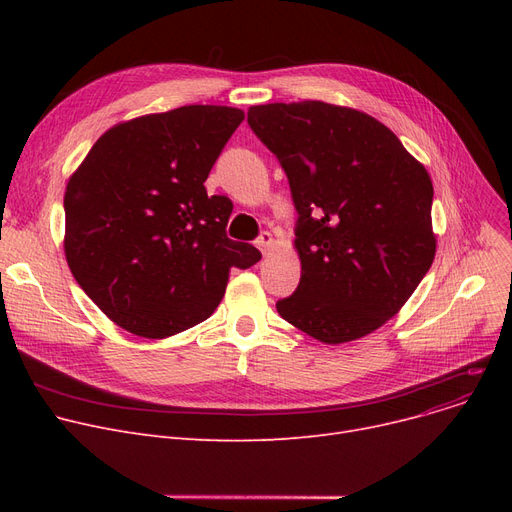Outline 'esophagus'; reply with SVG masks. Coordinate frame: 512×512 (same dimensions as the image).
Returning <instances> with one entry per match:
<instances>
[{
	"label": "esophagus",
	"mask_w": 512,
	"mask_h": 512,
	"mask_svg": "<svg viewBox=\"0 0 512 512\" xmlns=\"http://www.w3.org/2000/svg\"><path fill=\"white\" fill-rule=\"evenodd\" d=\"M274 242H276V240H274V234L265 230V232H261L259 238H257V247H259L263 253H267V251H270V249L274 247Z\"/></svg>",
	"instance_id": "34e87169"
}]
</instances>
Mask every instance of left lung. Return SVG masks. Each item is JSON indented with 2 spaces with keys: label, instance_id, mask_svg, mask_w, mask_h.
I'll use <instances>...</instances> for the list:
<instances>
[{
  "label": "left lung",
  "instance_id": "8db88e82",
  "mask_svg": "<svg viewBox=\"0 0 512 512\" xmlns=\"http://www.w3.org/2000/svg\"><path fill=\"white\" fill-rule=\"evenodd\" d=\"M247 122L284 168L297 207L301 282L278 313L319 342L384 326L436 257L434 186L396 134L324 101L249 107Z\"/></svg>",
  "mask_w": 512,
  "mask_h": 512
}]
</instances>
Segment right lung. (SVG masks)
Instances as JSON below:
<instances>
[{"label":"right lung","instance_id":"add662e5","mask_svg":"<svg viewBox=\"0 0 512 512\" xmlns=\"http://www.w3.org/2000/svg\"><path fill=\"white\" fill-rule=\"evenodd\" d=\"M245 112L184 105L105 130L66 184L72 276L116 326L168 338L220 305L261 253L226 236L232 201L205 180Z\"/></svg>","mask_w":512,"mask_h":512}]
</instances>
